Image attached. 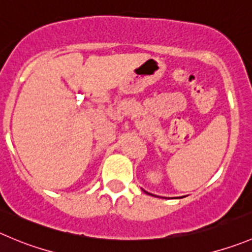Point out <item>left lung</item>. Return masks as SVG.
Here are the masks:
<instances>
[{"instance_id": "8db88e82", "label": "left lung", "mask_w": 252, "mask_h": 252, "mask_svg": "<svg viewBox=\"0 0 252 252\" xmlns=\"http://www.w3.org/2000/svg\"><path fill=\"white\" fill-rule=\"evenodd\" d=\"M146 193H147V191H146ZM147 194H151V193H147ZM152 195H153V194H152Z\"/></svg>"}]
</instances>
